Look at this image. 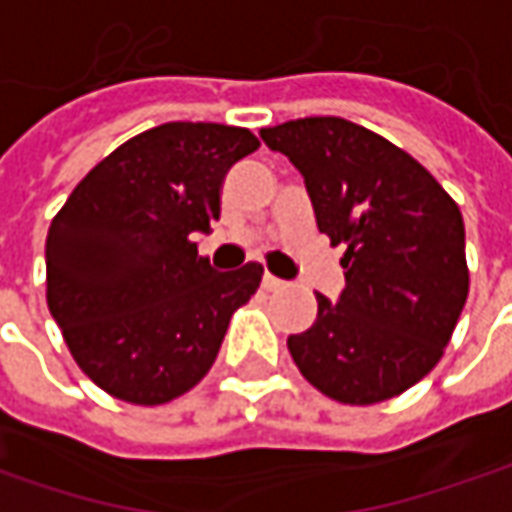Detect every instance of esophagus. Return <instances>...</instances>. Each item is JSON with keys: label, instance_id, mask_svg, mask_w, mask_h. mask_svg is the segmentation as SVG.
I'll return each instance as SVG.
<instances>
[{"label": "esophagus", "instance_id": "obj_1", "mask_svg": "<svg viewBox=\"0 0 512 512\" xmlns=\"http://www.w3.org/2000/svg\"><path fill=\"white\" fill-rule=\"evenodd\" d=\"M283 286H286V280L275 278V275H269V272L263 275V289H266V292H278Z\"/></svg>", "mask_w": 512, "mask_h": 512}]
</instances>
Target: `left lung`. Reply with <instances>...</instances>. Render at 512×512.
I'll return each instance as SVG.
<instances>
[{
  "label": "left lung",
  "instance_id": "8db88e82",
  "mask_svg": "<svg viewBox=\"0 0 512 512\" xmlns=\"http://www.w3.org/2000/svg\"><path fill=\"white\" fill-rule=\"evenodd\" d=\"M303 174L315 220L341 257L338 303L289 335L300 375L326 398L369 407L418 384L441 361L470 292L464 220L427 168L341 117L260 131Z\"/></svg>",
  "mask_w": 512,
  "mask_h": 512
}]
</instances>
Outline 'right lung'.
Wrapping results in <instances>:
<instances>
[{
	"label": "right lung",
	"mask_w": 512,
	"mask_h": 512,
	"mask_svg": "<svg viewBox=\"0 0 512 512\" xmlns=\"http://www.w3.org/2000/svg\"><path fill=\"white\" fill-rule=\"evenodd\" d=\"M260 148L249 128L166 123L91 168L45 240V298L77 367L108 395L160 407L212 369L260 263L214 272L194 232L220 217L226 171Z\"/></svg>",
	"instance_id": "right-lung-1"
}]
</instances>
